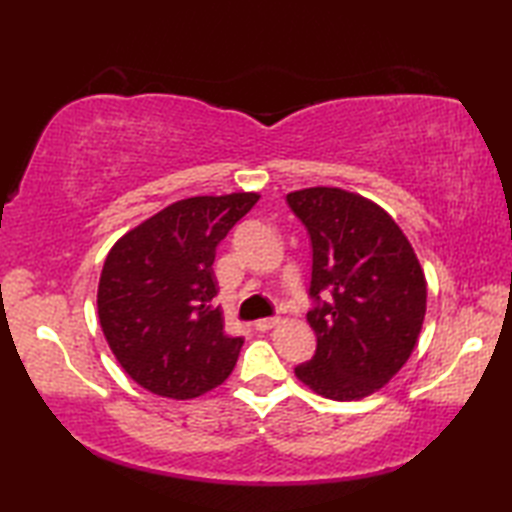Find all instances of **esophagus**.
<instances>
[{"label": "esophagus", "mask_w": 512, "mask_h": 512, "mask_svg": "<svg viewBox=\"0 0 512 512\" xmlns=\"http://www.w3.org/2000/svg\"><path fill=\"white\" fill-rule=\"evenodd\" d=\"M277 323H279V319H277V317L259 319V321H255V330H259V332H266V330H270V328H275Z\"/></svg>", "instance_id": "esophagus-1"}]
</instances>
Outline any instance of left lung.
<instances>
[{
  "instance_id": "obj_1",
  "label": "left lung",
  "mask_w": 512,
  "mask_h": 512,
  "mask_svg": "<svg viewBox=\"0 0 512 512\" xmlns=\"http://www.w3.org/2000/svg\"><path fill=\"white\" fill-rule=\"evenodd\" d=\"M286 200L310 235L308 323L317 334V352L295 374L325 398H365L416 347L427 310L420 262L398 224L361 195L312 187Z\"/></svg>"
}]
</instances>
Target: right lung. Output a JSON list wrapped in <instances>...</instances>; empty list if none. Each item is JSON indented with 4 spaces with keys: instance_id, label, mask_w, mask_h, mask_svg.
Listing matches in <instances>:
<instances>
[{
    "instance_id": "right-lung-1",
    "label": "right lung",
    "mask_w": 512,
    "mask_h": 512,
    "mask_svg": "<svg viewBox=\"0 0 512 512\" xmlns=\"http://www.w3.org/2000/svg\"><path fill=\"white\" fill-rule=\"evenodd\" d=\"M257 193L173 202L123 235L105 259L99 319L116 361L151 394L189 400L233 372L242 336L213 308L215 248Z\"/></svg>"
}]
</instances>
